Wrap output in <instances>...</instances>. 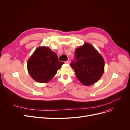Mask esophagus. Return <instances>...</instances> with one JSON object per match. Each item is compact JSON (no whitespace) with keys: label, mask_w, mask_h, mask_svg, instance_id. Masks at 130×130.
Here are the masks:
<instances>
[{"label":"esophagus","mask_w":130,"mask_h":130,"mask_svg":"<svg viewBox=\"0 0 130 130\" xmlns=\"http://www.w3.org/2000/svg\"><path fill=\"white\" fill-rule=\"evenodd\" d=\"M65 63H66V64H69V63H70V61H69V60H68V61H66V62H65Z\"/></svg>","instance_id":"obj_1"}]
</instances>
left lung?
I'll return each instance as SVG.
<instances>
[{
	"instance_id": "1",
	"label": "left lung",
	"mask_w": 130,
	"mask_h": 130,
	"mask_svg": "<svg viewBox=\"0 0 130 130\" xmlns=\"http://www.w3.org/2000/svg\"><path fill=\"white\" fill-rule=\"evenodd\" d=\"M75 57L70 66L82 84L86 86L93 85L103 76L104 60L92 45L85 43L78 47L75 50Z\"/></svg>"
}]
</instances>
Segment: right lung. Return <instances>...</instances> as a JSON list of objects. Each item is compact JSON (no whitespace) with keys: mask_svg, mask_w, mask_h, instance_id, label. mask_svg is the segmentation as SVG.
Returning <instances> with one entry per match:
<instances>
[{"mask_svg":"<svg viewBox=\"0 0 130 130\" xmlns=\"http://www.w3.org/2000/svg\"><path fill=\"white\" fill-rule=\"evenodd\" d=\"M63 62L58 61L57 54L47 46H39L27 63L30 75L40 83H46L55 76Z\"/></svg>","mask_w":130,"mask_h":130,"instance_id":"obj_1","label":"right lung"}]
</instances>
